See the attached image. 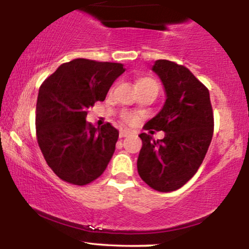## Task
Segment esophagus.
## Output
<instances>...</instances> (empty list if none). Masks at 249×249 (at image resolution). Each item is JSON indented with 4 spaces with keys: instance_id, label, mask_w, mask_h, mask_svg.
I'll use <instances>...</instances> for the list:
<instances>
[{
    "instance_id": "1",
    "label": "esophagus",
    "mask_w": 249,
    "mask_h": 249,
    "mask_svg": "<svg viewBox=\"0 0 249 249\" xmlns=\"http://www.w3.org/2000/svg\"><path fill=\"white\" fill-rule=\"evenodd\" d=\"M131 133H132V132H131V131H128V130H121V131H119V137H121V138H124V137L130 136Z\"/></svg>"
}]
</instances>
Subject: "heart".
Instances as JSON below:
<instances>
[{
	"label": "heart",
	"instance_id": "b5f03b06",
	"mask_svg": "<svg viewBox=\"0 0 249 249\" xmlns=\"http://www.w3.org/2000/svg\"><path fill=\"white\" fill-rule=\"evenodd\" d=\"M150 84L157 85V83L154 82L152 78H150V77H142V78H139L138 81H137V87ZM121 118L123 119V122H125L126 124H133V123L136 122V116H134L132 112H128V111H124L121 115Z\"/></svg>",
	"mask_w": 249,
	"mask_h": 249
}]
</instances>
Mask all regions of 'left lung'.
Wrapping results in <instances>:
<instances>
[{"mask_svg":"<svg viewBox=\"0 0 249 249\" xmlns=\"http://www.w3.org/2000/svg\"><path fill=\"white\" fill-rule=\"evenodd\" d=\"M152 70L160 77L166 102L144 128L164 131L154 141L141 133L142 146L137 167L141 178L153 190L172 192L184 186L202 164L214 130L210 91L184 65L158 59Z\"/></svg>","mask_w":249,"mask_h":249,"instance_id":"8db88e82","label":"left lung"}]
</instances>
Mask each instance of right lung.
<instances>
[{"mask_svg":"<svg viewBox=\"0 0 249 249\" xmlns=\"http://www.w3.org/2000/svg\"><path fill=\"white\" fill-rule=\"evenodd\" d=\"M121 63L76 58L63 63L42 83L36 104V137L48 166L69 184L84 186L102 176L119 131L85 121L88 108L103 102L124 72Z\"/></svg>","mask_w":249,"mask_h":249,"instance_id":"add662e5","label":"right lung"}]
</instances>
